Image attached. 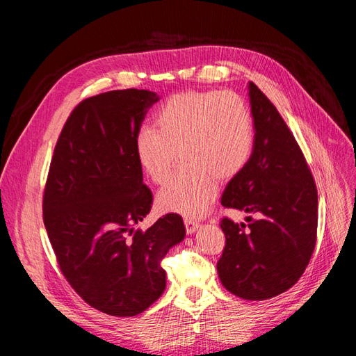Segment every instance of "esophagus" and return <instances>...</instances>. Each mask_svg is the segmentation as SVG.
<instances>
[{
	"instance_id": "obj_1",
	"label": "esophagus",
	"mask_w": 356,
	"mask_h": 356,
	"mask_svg": "<svg viewBox=\"0 0 356 356\" xmlns=\"http://www.w3.org/2000/svg\"><path fill=\"white\" fill-rule=\"evenodd\" d=\"M184 224H186V229H187L188 234H193L200 227V222L195 218H184Z\"/></svg>"
}]
</instances>
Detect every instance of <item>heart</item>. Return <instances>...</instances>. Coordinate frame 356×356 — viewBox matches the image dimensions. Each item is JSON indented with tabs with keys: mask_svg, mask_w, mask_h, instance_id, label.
<instances>
[{
	"mask_svg": "<svg viewBox=\"0 0 356 356\" xmlns=\"http://www.w3.org/2000/svg\"><path fill=\"white\" fill-rule=\"evenodd\" d=\"M255 131L250 106L233 92L190 90L172 95L159 108L154 129L135 138L139 168L163 184L178 163L187 165L159 191L165 212L197 217L217 196L218 179L230 181L250 163Z\"/></svg>",
	"mask_w": 356,
	"mask_h": 356,
	"instance_id": "obj_1",
	"label": "heart"
}]
</instances>
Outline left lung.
<instances>
[{"label": "left lung", "instance_id": "left-lung-1", "mask_svg": "<svg viewBox=\"0 0 356 356\" xmlns=\"http://www.w3.org/2000/svg\"><path fill=\"white\" fill-rule=\"evenodd\" d=\"M255 141L250 163L225 187L221 204L245 222L222 218L220 281L243 300L285 293L303 275L316 243L318 191L303 153L267 96L248 83Z\"/></svg>", "mask_w": 356, "mask_h": 356}]
</instances>
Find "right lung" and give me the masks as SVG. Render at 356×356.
<instances>
[{
	"label": "right lung",
	"mask_w": 356,
	"mask_h": 356,
	"mask_svg": "<svg viewBox=\"0 0 356 356\" xmlns=\"http://www.w3.org/2000/svg\"><path fill=\"white\" fill-rule=\"evenodd\" d=\"M156 92L126 89L75 106L50 163L42 218L63 276L86 303L111 316L143 314L163 294L161 260L186 238L178 213L135 230L153 195L135 138Z\"/></svg>",
	"instance_id": "add662e5"
}]
</instances>
